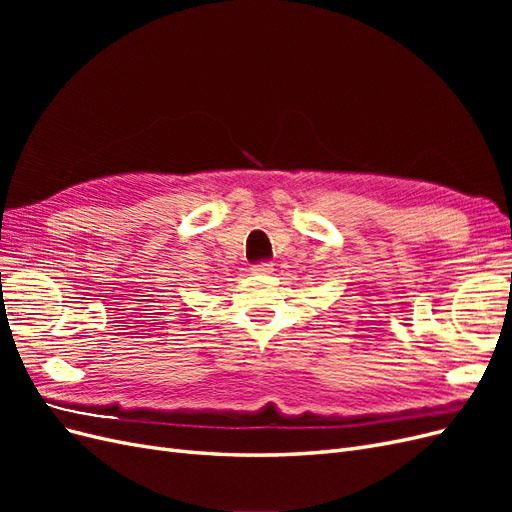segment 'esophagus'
Wrapping results in <instances>:
<instances>
[{
  "instance_id": "34e87169",
  "label": "esophagus",
  "mask_w": 512,
  "mask_h": 512,
  "mask_svg": "<svg viewBox=\"0 0 512 512\" xmlns=\"http://www.w3.org/2000/svg\"><path fill=\"white\" fill-rule=\"evenodd\" d=\"M252 271L254 273H271L273 271V262L271 260H260V262H256V265H252Z\"/></svg>"
}]
</instances>
